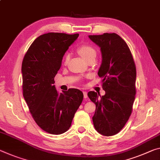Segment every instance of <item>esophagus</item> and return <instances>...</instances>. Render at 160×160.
Returning <instances> with one entry per match:
<instances>
[{
    "instance_id": "34e87169",
    "label": "esophagus",
    "mask_w": 160,
    "mask_h": 160,
    "mask_svg": "<svg viewBox=\"0 0 160 160\" xmlns=\"http://www.w3.org/2000/svg\"><path fill=\"white\" fill-rule=\"evenodd\" d=\"M83 95H84V98L85 99L88 98V93H87V92H85V91H83Z\"/></svg>"
}]
</instances>
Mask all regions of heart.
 <instances>
[{"mask_svg": "<svg viewBox=\"0 0 160 160\" xmlns=\"http://www.w3.org/2000/svg\"><path fill=\"white\" fill-rule=\"evenodd\" d=\"M78 52L85 60H87L88 58L92 57V55H96L95 50L89 45H82L78 48ZM69 54H65L63 58V62L64 64H67L69 60Z\"/></svg>", "mask_w": 160, "mask_h": 160, "instance_id": "b5f03b06", "label": "heart"}]
</instances>
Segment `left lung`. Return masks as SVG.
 Returning <instances> with one entry per match:
<instances>
[{
	"instance_id": "obj_1",
	"label": "left lung",
	"mask_w": 160,
	"mask_h": 160,
	"mask_svg": "<svg viewBox=\"0 0 160 160\" xmlns=\"http://www.w3.org/2000/svg\"><path fill=\"white\" fill-rule=\"evenodd\" d=\"M100 46L102 64L98 71L105 95L90 91L88 95L95 104L92 121L95 130L110 137L118 134L130 118L136 94V66L128 44L118 34L89 35Z\"/></svg>"
}]
</instances>
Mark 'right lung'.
Here are the masks:
<instances>
[{"mask_svg":"<svg viewBox=\"0 0 160 160\" xmlns=\"http://www.w3.org/2000/svg\"><path fill=\"white\" fill-rule=\"evenodd\" d=\"M79 34L48 32L30 45L22 62V94L35 122L52 135L64 133L71 126L83 100L82 91L70 88L58 94L54 78L62 57Z\"/></svg>","mask_w":160,"mask_h":160,"instance_id":"add662e5","label":"right lung"}]
</instances>
